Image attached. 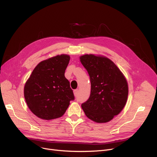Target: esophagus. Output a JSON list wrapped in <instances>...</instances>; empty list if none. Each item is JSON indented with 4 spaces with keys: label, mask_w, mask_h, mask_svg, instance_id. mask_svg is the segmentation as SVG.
<instances>
[{
    "label": "esophagus",
    "mask_w": 157,
    "mask_h": 157,
    "mask_svg": "<svg viewBox=\"0 0 157 157\" xmlns=\"http://www.w3.org/2000/svg\"><path fill=\"white\" fill-rule=\"evenodd\" d=\"M73 92H74V95L76 96V95H78V89L74 90Z\"/></svg>",
    "instance_id": "34e87169"
}]
</instances>
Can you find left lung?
<instances>
[{
	"instance_id": "obj_1",
	"label": "left lung",
	"mask_w": 157,
	"mask_h": 157,
	"mask_svg": "<svg viewBox=\"0 0 157 157\" xmlns=\"http://www.w3.org/2000/svg\"><path fill=\"white\" fill-rule=\"evenodd\" d=\"M80 61L91 83L88 99L81 104L86 116L97 123L111 120L124 108L127 100V81L111 60L104 56L85 55Z\"/></svg>"
}]
</instances>
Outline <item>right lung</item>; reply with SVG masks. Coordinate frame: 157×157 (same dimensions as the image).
Segmentation results:
<instances>
[{
	"label": "right lung",
	"instance_id": "obj_1",
	"mask_svg": "<svg viewBox=\"0 0 157 157\" xmlns=\"http://www.w3.org/2000/svg\"><path fill=\"white\" fill-rule=\"evenodd\" d=\"M70 60L67 55H57L40 62L24 87V97L30 111L43 120L62 117L74 100L65 71Z\"/></svg>",
	"mask_w": 157,
	"mask_h": 157
}]
</instances>
